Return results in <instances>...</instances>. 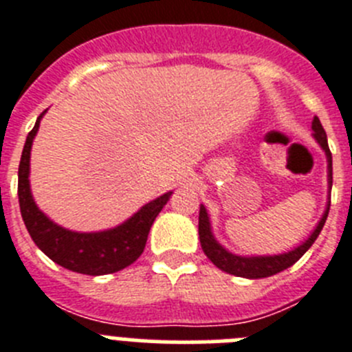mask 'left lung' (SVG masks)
Masks as SVG:
<instances>
[{"label":"left lung","mask_w":352,"mask_h":352,"mask_svg":"<svg viewBox=\"0 0 352 352\" xmlns=\"http://www.w3.org/2000/svg\"><path fill=\"white\" fill-rule=\"evenodd\" d=\"M312 130L314 139L326 155V162H328V203H326L324 213H322L321 220L314 227V231L305 241H301L298 247L292 250L282 252V254H273V256H239V254H232L231 250H227L223 245L219 243V239L214 238L213 231H211L210 214H208L204 204H201L199 210V239H201V247L206 254L208 259L222 272L229 273L234 276H243V278H266V276L276 275V273L284 272V270L291 268L292 264L296 263L305 252L309 250L317 239L319 232L324 227L326 219H328L329 211V192H331V185H333V167H331V151H329L328 139H326V132L322 129L319 118L314 116L312 120Z\"/></svg>","instance_id":"obj_1"}]
</instances>
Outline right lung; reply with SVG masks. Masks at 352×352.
Wrapping results in <instances>:
<instances>
[{
    "label": "right lung",
    "mask_w": 352,
    "mask_h": 352,
    "mask_svg": "<svg viewBox=\"0 0 352 352\" xmlns=\"http://www.w3.org/2000/svg\"><path fill=\"white\" fill-rule=\"evenodd\" d=\"M45 113L47 111L36 118L35 126L28 133L19 164V206L28 232L49 259L70 272L91 276L120 272L139 259L146 247L149 229L173 192L149 201L125 222L105 231L79 232L58 226L36 206L30 185L31 146Z\"/></svg>",
    "instance_id": "add662e5"
}]
</instances>
